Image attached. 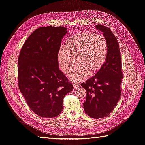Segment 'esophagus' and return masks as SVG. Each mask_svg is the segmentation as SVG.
I'll use <instances>...</instances> for the list:
<instances>
[{
	"label": "esophagus",
	"instance_id": "obj_1",
	"mask_svg": "<svg viewBox=\"0 0 145 145\" xmlns=\"http://www.w3.org/2000/svg\"><path fill=\"white\" fill-rule=\"evenodd\" d=\"M80 87V85L79 84H73V88L77 89Z\"/></svg>",
	"mask_w": 145,
	"mask_h": 145
}]
</instances>
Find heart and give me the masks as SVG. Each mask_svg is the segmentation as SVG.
Segmentation results:
<instances>
[{
  "instance_id": "obj_1",
  "label": "heart",
  "mask_w": 145,
  "mask_h": 145,
  "mask_svg": "<svg viewBox=\"0 0 145 145\" xmlns=\"http://www.w3.org/2000/svg\"><path fill=\"white\" fill-rule=\"evenodd\" d=\"M108 53V43L101 34L91 32L77 33L68 39L57 53V62L62 72L68 75L77 58L79 66L69 78L72 82L86 79L102 67Z\"/></svg>"
}]
</instances>
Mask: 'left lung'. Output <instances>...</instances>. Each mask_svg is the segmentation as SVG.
Instances as JSON below:
<instances>
[{
	"instance_id": "left-lung-1",
	"label": "left lung",
	"mask_w": 145,
	"mask_h": 145,
	"mask_svg": "<svg viewBox=\"0 0 145 145\" xmlns=\"http://www.w3.org/2000/svg\"><path fill=\"white\" fill-rule=\"evenodd\" d=\"M97 30L103 32L108 43L106 61L95 75L81 84L87 91L84 109L89 116L101 118L110 114L118 102L121 94L123 74L121 57L118 41L111 30L97 24Z\"/></svg>"
}]
</instances>
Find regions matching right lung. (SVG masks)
Listing matches in <instances>:
<instances>
[{"label":"right lung","mask_w":145,"mask_h":145,"mask_svg":"<svg viewBox=\"0 0 145 145\" xmlns=\"http://www.w3.org/2000/svg\"><path fill=\"white\" fill-rule=\"evenodd\" d=\"M67 30L52 26L37 29L25 40L18 57L20 90L31 110L41 117L60 114L64 97L73 89L57 62Z\"/></svg>","instance_id":"add662e5"}]
</instances>
